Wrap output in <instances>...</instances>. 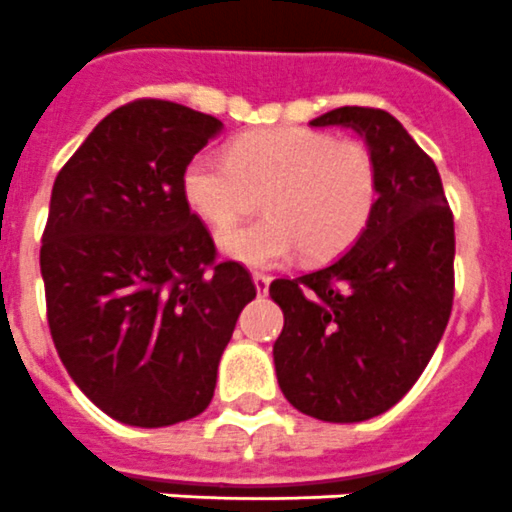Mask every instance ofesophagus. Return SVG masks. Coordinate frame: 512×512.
I'll return each instance as SVG.
<instances>
[{"label": "esophagus", "instance_id": "1", "mask_svg": "<svg viewBox=\"0 0 512 512\" xmlns=\"http://www.w3.org/2000/svg\"><path fill=\"white\" fill-rule=\"evenodd\" d=\"M269 282H271L269 274H261V271L253 274V284H256V292H259V295H266V292H269Z\"/></svg>", "mask_w": 512, "mask_h": 512}]
</instances>
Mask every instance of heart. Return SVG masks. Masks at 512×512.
<instances>
[{
    "instance_id": "b5f03b06",
    "label": "heart",
    "mask_w": 512,
    "mask_h": 512,
    "mask_svg": "<svg viewBox=\"0 0 512 512\" xmlns=\"http://www.w3.org/2000/svg\"><path fill=\"white\" fill-rule=\"evenodd\" d=\"M256 193L267 215L223 233L230 259L259 269L297 251L310 261L336 259L372 220L377 161L356 140L325 130L264 128L235 138L228 156L197 153L182 171L184 202L217 233L245 214Z\"/></svg>"
}]
</instances>
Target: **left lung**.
<instances>
[{"label": "left lung", "instance_id": "8db88e82", "mask_svg": "<svg viewBox=\"0 0 512 512\" xmlns=\"http://www.w3.org/2000/svg\"><path fill=\"white\" fill-rule=\"evenodd\" d=\"M310 125L364 135L379 197L341 259L271 282L284 312L274 366L300 413L359 423L408 395L441 341L454 305V215L436 164L390 112L338 107Z\"/></svg>", "mask_w": 512, "mask_h": 512}]
</instances>
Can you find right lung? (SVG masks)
I'll list each match as a JSON object with an SVG mask.
<instances>
[{"mask_svg": "<svg viewBox=\"0 0 512 512\" xmlns=\"http://www.w3.org/2000/svg\"><path fill=\"white\" fill-rule=\"evenodd\" d=\"M220 128L184 104L135 99L99 122L53 184L40 246L48 328L79 390L120 423L200 415L256 297L246 266L217 261L182 194L184 166Z\"/></svg>", "mask_w": 512, "mask_h": 512, "instance_id": "obj_1", "label": "right lung"}]
</instances>
